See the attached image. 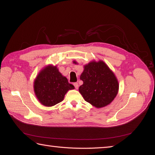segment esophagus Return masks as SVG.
<instances>
[{
  "label": "esophagus",
  "mask_w": 155,
  "mask_h": 155,
  "mask_svg": "<svg viewBox=\"0 0 155 155\" xmlns=\"http://www.w3.org/2000/svg\"><path fill=\"white\" fill-rule=\"evenodd\" d=\"M74 87H75V88H76V89H78V83H74Z\"/></svg>",
  "instance_id": "34e87169"
}]
</instances>
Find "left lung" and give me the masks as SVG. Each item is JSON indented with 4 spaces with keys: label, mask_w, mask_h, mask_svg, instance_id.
<instances>
[{
    "label": "left lung",
    "mask_w": 155,
    "mask_h": 155,
    "mask_svg": "<svg viewBox=\"0 0 155 155\" xmlns=\"http://www.w3.org/2000/svg\"><path fill=\"white\" fill-rule=\"evenodd\" d=\"M80 79L83 84L79 88V92L86 101L97 108L110 104L118 94V80L102 61L85 65Z\"/></svg>",
    "instance_id": "8db88e82"
}]
</instances>
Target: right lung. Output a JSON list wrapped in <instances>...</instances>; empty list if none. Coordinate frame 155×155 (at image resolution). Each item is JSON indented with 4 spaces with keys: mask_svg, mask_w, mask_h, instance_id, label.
<instances>
[{
    "mask_svg": "<svg viewBox=\"0 0 155 155\" xmlns=\"http://www.w3.org/2000/svg\"><path fill=\"white\" fill-rule=\"evenodd\" d=\"M74 87L68 83L56 67L48 66L38 74L34 82V91L41 104L51 107L64 99L65 94Z\"/></svg>",
    "mask_w": 155,
    "mask_h": 155,
    "instance_id": "1",
    "label": "right lung"
}]
</instances>
